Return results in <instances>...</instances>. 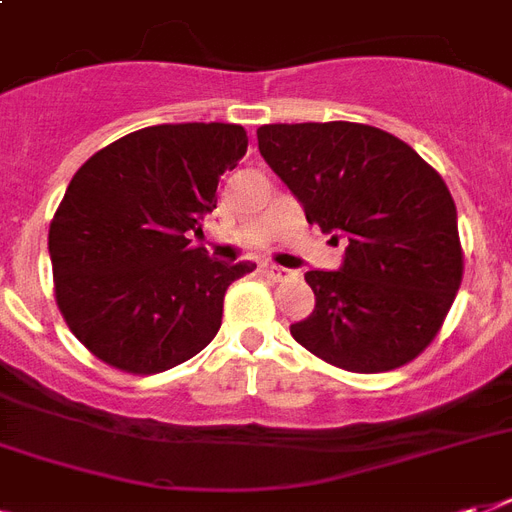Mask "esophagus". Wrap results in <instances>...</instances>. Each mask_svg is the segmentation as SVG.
I'll list each match as a JSON object with an SVG mask.
<instances>
[{
  "instance_id": "34e87169",
  "label": "esophagus",
  "mask_w": 512,
  "mask_h": 512,
  "mask_svg": "<svg viewBox=\"0 0 512 512\" xmlns=\"http://www.w3.org/2000/svg\"><path fill=\"white\" fill-rule=\"evenodd\" d=\"M260 273H263L265 279H273V281H279L281 276H284V268H279V265H271V263H263L260 265Z\"/></svg>"
}]
</instances>
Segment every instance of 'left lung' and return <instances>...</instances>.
Instances as JSON below:
<instances>
[{
	"label": "left lung",
	"instance_id": "obj_1",
	"mask_svg": "<svg viewBox=\"0 0 512 512\" xmlns=\"http://www.w3.org/2000/svg\"><path fill=\"white\" fill-rule=\"evenodd\" d=\"M257 146L308 223L348 236L340 271L305 273L316 311L289 327L292 337L345 372L414 361L444 327L465 271L444 177L369 124H265Z\"/></svg>",
	"mask_w": 512,
	"mask_h": 512
}]
</instances>
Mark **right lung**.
Returning a JSON list of instances; mask_svg holds the SVG:
<instances>
[{
  "mask_svg": "<svg viewBox=\"0 0 512 512\" xmlns=\"http://www.w3.org/2000/svg\"><path fill=\"white\" fill-rule=\"evenodd\" d=\"M239 124H156L79 167L50 223L55 303L103 364L159 374L204 350L225 289L255 263H217L188 233L217 207V183L247 154Z\"/></svg>",
  "mask_w": 512,
  "mask_h": 512,
  "instance_id": "right-lung-1",
  "label": "right lung"
}]
</instances>
